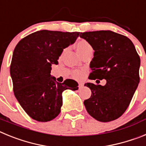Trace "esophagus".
<instances>
[{
    "label": "esophagus",
    "instance_id": "esophagus-1",
    "mask_svg": "<svg viewBox=\"0 0 146 146\" xmlns=\"http://www.w3.org/2000/svg\"><path fill=\"white\" fill-rule=\"evenodd\" d=\"M84 86V83L83 82H79V88H81Z\"/></svg>",
    "mask_w": 146,
    "mask_h": 146
}]
</instances>
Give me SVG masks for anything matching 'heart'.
<instances>
[{
	"instance_id": "1",
	"label": "heart",
	"mask_w": 146,
	"mask_h": 146,
	"mask_svg": "<svg viewBox=\"0 0 146 146\" xmlns=\"http://www.w3.org/2000/svg\"><path fill=\"white\" fill-rule=\"evenodd\" d=\"M90 48H92L91 47V45L89 44V42L88 41L85 39H80V41H78V42L76 44V49H77V51L78 52L79 55H80L81 53H82L83 52H85L86 50H88ZM66 51V49H64L61 52V55H60V57H62L64 54L65 53V52ZM74 77L78 78V77H80L81 75V73L80 72H75L74 73Z\"/></svg>"
}]
</instances>
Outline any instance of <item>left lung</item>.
I'll use <instances>...</instances> for the list:
<instances>
[{
    "label": "left lung",
    "instance_id": "left-lung-1",
    "mask_svg": "<svg viewBox=\"0 0 146 146\" xmlns=\"http://www.w3.org/2000/svg\"><path fill=\"white\" fill-rule=\"evenodd\" d=\"M94 50L90 80H106L105 86L87 82L91 96L84 101L88 113L101 122L121 116L140 82V59L135 45L125 36L111 31L80 33ZM99 81V80H96Z\"/></svg>",
    "mask_w": 146,
    "mask_h": 146
}]
</instances>
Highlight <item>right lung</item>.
I'll list each match as a JSON object with an SVG mask.
<instances>
[{
	"label": "right lung",
	"instance_id": "right-lung-1",
	"mask_svg": "<svg viewBox=\"0 0 146 146\" xmlns=\"http://www.w3.org/2000/svg\"><path fill=\"white\" fill-rule=\"evenodd\" d=\"M79 34L42 30L23 38L15 47L10 66L14 94L33 119L40 122L54 119L60 112L62 93L78 89L75 80L58 82L50 72L52 64H58L64 49L74 44Z\"/></svg>",
	"mask_w": 146,
	"mask_h": 146
}]
</instances>
